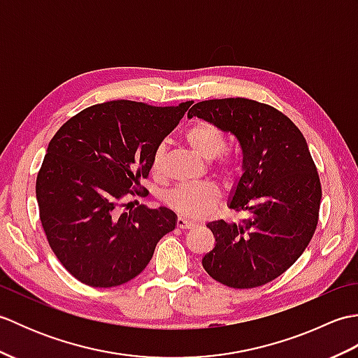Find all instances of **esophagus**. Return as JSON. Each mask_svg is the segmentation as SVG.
<instances>
[{"label": "esophagus", "mask_w": 358, "mask_h": 358, "mask_svg": "<svg viewBox=\"0 0 358 358\" xmlns=\"http://www.w3.org/2000/svg\"><path fill=\"white\" fill-rule=\"evenodd\" d=\"M195 224L192 222H189V220L183 218V217H178L177 218V227H180V229H192Z\"/></svg>", "instance_id": "1"}]
</instances>
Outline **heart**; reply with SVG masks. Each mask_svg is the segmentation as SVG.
Returning a JSON list of instances; mask_svg holds the SVG:
<instances>
[{"label": "heart", "instance_id": "1", "mask_svg": "<svg viewBox=\"0 0 358 358\" xmlns=\"http://www.w3.org/2000/svg\"><path fill=\"white\" fill-rule=\"evenodd\" d=\"M185 138L189 146L192 148L196 155L203 159H214L222 154L226 146L224 132L218 126L209 123V121H196L185 134ZM164 158V146H158L152 155L150 167L152 172L159 175ZM237 169V163L231 155H220L218 171L226 177L234 175ZM220 196L218 189L210 183H196V185H181L173 187L166 194L167 206L177 210L185 217L196 218L203 215Z\"/></svg>", "mask_w": 358, "mask_h": 358}]
</instances>
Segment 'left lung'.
I'll return each instance as SVG.
<instances>
[{
    "label": "left lung",
    "instance_id": "1",
    "mask_svg": "<svg viewBox=\"0 0 358 358\" xmlns=\"http://www.w3.org/2000/svg\"><path fill=\"white\" fill-rule=\"evenodd\" d=\"M187 117L231 132L243 152L229 208L246 218L208 223L217 245L203 268L235 289L269 283L305 252L318 223L322 185L305 136L285 113L248 98L200 101Z\"/></svg>",
    "mask_w": 358,
    "mask_h": 358
}]
</instances>
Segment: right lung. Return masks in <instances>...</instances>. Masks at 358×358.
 Masks as SVG:
<instances>
[{"label":"right lung","mask_w":358,"mask_h":358,"mask_svg":"<svg viewBox=\"0 0 358 358\" xmlns=\"http://www.w3.org/2000/svg\"><path fill=\"white\" fill-rule=\"evenodd\" d=\"M191 104H95L53 135L36 177V201L53 254L81 283H127L175 229L177 215L167 208L140 204L121 214L120 208L132 204L121 203L127 195H146L140 181L148 178L154 150Z\"/></svg>","instance_id":"add662e5"}]
</instances>
